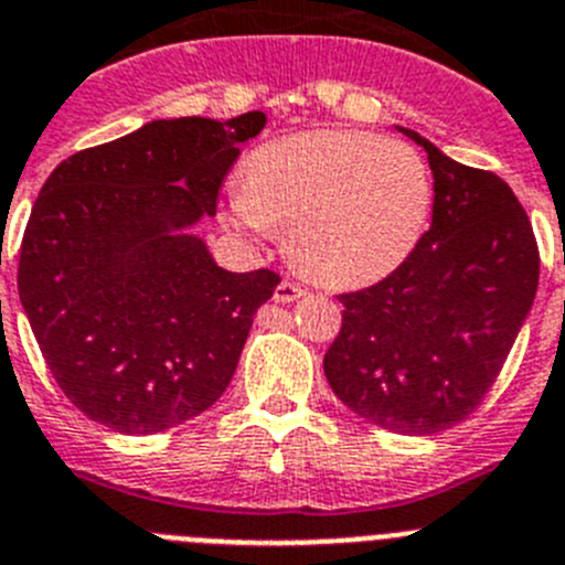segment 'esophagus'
<instances>
[{"label": "esophagus", "mask_w": 565, "mask_h": 565, "mask_svg": "<svg viewBox=\"0 0 565 565\" xmlns=\"http://www.w3.org/2000/svg\"><path fill=\"white\" fill-rule=\"evenodd\" d=\"M303 295H307V289L303 287H298V284L292 281H281L276 287V295H273V298H276V303H292L298 301V298H303Z\"/></svg>", "instance_id": "esophagus-1"}]
</instances>
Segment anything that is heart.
Listing matches in <instances>:
<instances>
[{
  "label": "heart",
  "instance_id": "heart-1",
  "mask_svg": "<svg viewBox=\"0 0 565 565\" xmlns=\"http://www.w3.org/2000/svg\"><path fill=\"white\" fill-rule=\"evenodd\" d=\"M430 213V177L411 146L365 131L278 137L247 157L225 216L250 233H287L298 270L329 287H365L411 256Z\"/></svg>",
  "mask_w": 565,
  "mask_h": 565
}]
</instances>
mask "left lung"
I'll use <instances>...</instances> for the list:
<instances>
[{
    "label": "left lung",
    "mask_w": 565,
    "mask_h": 565,
    "mask_svg": "<svg viewBox=\"0 0 565 565\" xmlns=\"http://www.w3.org/2000/svg\"><path fill=\"white\" fill-rule=\"evenodd\" d=\"M434 174L430 231L388 278L340 295L323 358L340 403L377 428L430 436L467 419L504 365L537 292V245L512 188L450 160L419 131Z\"/></svg>",
    "instance_id": "8db88e82"
}]
</instances>
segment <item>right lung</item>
<instances>
[{
	"label": "right lung",
	"instance_id": "right-lung-1",
	"mask_svg": "<svg viewBox=\"0 0 565 565\" xmlns=\"http://www.w3.org/2000/svg\"><path fill=\"white\" fill-rule=\"evenodd\" d=\"M264 124V111L151 120L67 157L44 182L19 298L55 383L89 419L160 434L231 385L281 278L225 270L194 227L216 213L238 143Z\"/></svg>",
	"mask_w": 565,
	"mask_h": 565
}]
</instances>
